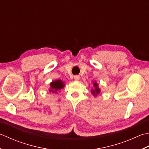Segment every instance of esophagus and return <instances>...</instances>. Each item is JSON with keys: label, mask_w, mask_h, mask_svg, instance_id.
<instances>
[{"label": "esophagus", "mask_w": 149, "mask_h": 149, "mask_svg": "<svg viewBox=\"0 0 149 149\" xmlns=\"http://www.w3.org/2000/svg\"><path fill=\"white\" fill-rule=\"evenodd\" d=\"M74 80L78 81V80H79V79H80V77H79V76H78V75H76L74 77Z\"/></svg>", "instance_id": "34e87169"}]
</instances>
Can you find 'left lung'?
<instances>
[{"label": "left lung", "instance_id": "obj_1", "mask_svg": "<svg viewBox=\"0 0 149 149\" xmlns=\"http://www.w3.org/2000/svg\"><path fill=\"white\" fill-rule=\"evenodd\" d=\"M93 89H91V92L92 95L94 96H97L98 95L100 94L101 93V90H100V87L98 86V84L96 82V81H93Z\"/></svg>", "mask_w": 149, "mask_h": 149}]
</instances>
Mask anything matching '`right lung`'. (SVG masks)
<instances>
[{
	"mask_svg": "<svg viewBox=\"0 0 149 149\" xmlns=\"http://www.w3.org/2000/svg\"><path fill=\"white\" fill-rule=\"evenodd\" d=\"M49 85L50 87L49 89V92L52 94H57L58 91L64 87L65 83L62 80L58 79V80L51 81Z\"/></svg>",
	"mask_w": 149,
	"mask_h": 149,
	"instance_id": "add662e5",
	"label": "right lung"
}]
</instances>
